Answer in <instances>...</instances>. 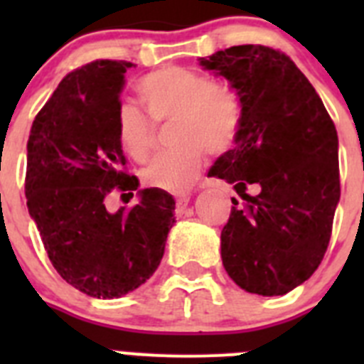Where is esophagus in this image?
<instances>
[{
    "instance_id": "obj_1",
    "label": "esophagus",
    "mask_w": 364,
    "mask_h": 364,
    "mask_svg": "<svg viewBox=\"0 0 364 364\" xmlns=\"http://www.w3.org/2000/svg\"><path fill=\"white\" fill-rule=\"evenodd\" d=\"M188 204H189V195H182V197L176 198V213H182Z\"/></svg>"
}]
</instances>
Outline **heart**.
Masks as SVG:
<instances>
[{
    "label": "heart",
    "instance_id": "obj_1",
    "mask_svg": "<svg viewBox=\"0 0 364 364\" xmlns=\"http://www.w3.org/2000/svg\"><path fill=\"white\" fill-rule=\"evenodd\" d=\"M136 91L154 122L173 120L169 144L175 146L144 169V184L182 195L200 176L205 149L211 154L226 153L239 136L242 92L231 82L211 80L188 67L153 70L138 82ZM150 121L129 102L118 105L114 114L118 144L138 164L147 162L153 153L154 124Z\"/></svg>",
    "mask_w": 364,
    "mask_h": 364
}]
</instances>
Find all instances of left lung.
Here are the masks:
<instances>
[{"label":"left lung","instance_id":"obj_1","mask_svg":"<svg viewBox=\"0 0 364 364\" xmlns=\"http://www.w3.org/2000/svg\"><path fill=\"white\" fill-rule=\"evenodd\" d=\"M239 87L244 120L237 147L208 176L226 180L233 202L220 233L222 264L242 290L284 295L319 268L341 197L337 131L314 85L279 49L235 45L200 58ZM247 183L261 191L252 198Z\"/></svg>","mask_w":364,"mask_h":364}]
</instances>
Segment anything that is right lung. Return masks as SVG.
<instances>
[{"label": "right lung", "instance_id": "right-lung-1", "mask_svg": "<svg viewBox=\"0 0 364 364\" xmlns=\"http://www.w3.org/2000/svg\"><path fill=\"white\" fill-rule=\"evenodd\" d=\"M124 60H96L70 70L41 107L27 142L25 197L54 269L76 290L114 299L136 290L159 268L175 200L142 189L117 213L105 198L133 197L138 178L117 140Z\"/></svg>", "mask_w": 364, "mask_h": 364}]
</instances>
